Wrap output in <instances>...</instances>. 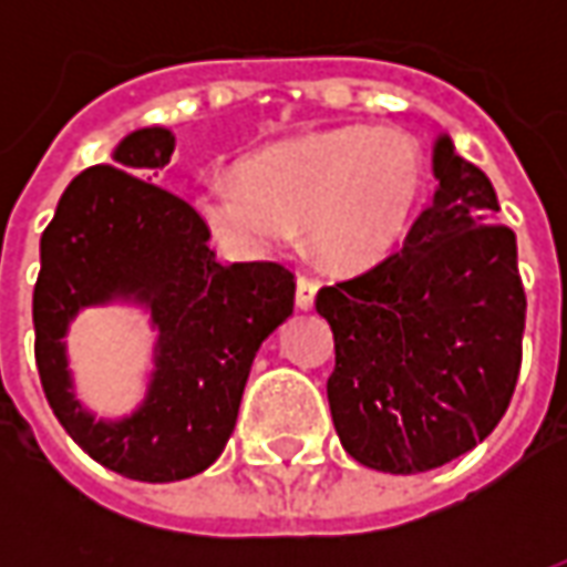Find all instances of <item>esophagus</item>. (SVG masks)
Listing matches in <instances>:
<instances>
[{
	"instance_id": "obj_1",
	"label": "esophagus",
	"mask_w": 567,
	"mask_h": 567,
	"mask_svg": "<svg viewBox=\"0 0 567 567\" xmlns=\"http://www.w3.org/2000/svg\"><path fill=\"white\" fill-rule=\"evenodd\" d=\"M316 291H319V285H316V279H309V276H300L297 279V307L300 309H312V303H316Z\"/></svg>"
}]
</instances>
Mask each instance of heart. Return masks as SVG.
<instances>
[{
  "instance_id": "obj_1",
  "label": "heart",
  "mask_w": 567,
  "mask_h": 567,
  "mask_svg": "<svg viewBox=\"0 0 567 567\" xmlns=\"http://www.w3.org/2000/svg\"><path fill=\"white\" fill-rule=\"evenodd\" d=\"M425 182V148L413 133L346 124L258 151L239 178H206L194 203L236 258H264L307 227L324 267L364 272L404 243Z\"/></svg>"
}]
</instances>
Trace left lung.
I'll use <instances>...</instances> for the list:
<instances>
[{
    "label": "left lung",
    "mask_w": 567,
    "mask_h": 567,
    "mask_svg": "<svg viewBox=\"0 0 567 567\" xmlns=\"http://www.w3.org/2000/svg\"><path fill=\"white\" fill-rule=\"evenodd\" d=\"M434 203L404 246L316 309L333 331L328 404L343 450L382 474H422L486 440L523 364L516 234L486 173L440 136Z\"/></svg>",
    "instance_id": "1"
}]
</instances>
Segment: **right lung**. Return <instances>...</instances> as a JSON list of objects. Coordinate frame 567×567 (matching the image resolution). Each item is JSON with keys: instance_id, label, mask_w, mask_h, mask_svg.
I'll return each mask as SVG.
<instances>
[{"instance_id": "add662e5", "label": "right lung", "mask_w": 567, "mask_h": 567, "mask_svg": "<svg viewBox=\"0 0 567 567\" xmlns=\"http://www.w3.org/2000/svg\"><path fill=\"white\" fill-rule=\"evenodd\" d=\"M173 148L169 130H136L115 163L69 182L32 291L35 368L54 416L91 458L142 483L185 480L221 455L255 352L295 309L285 264H218L199 212L148 182ZM130 293L162 328L158 370L133 417L96 423L68 392L62 333L81 306Z\"/></svg>"}]
</instances>
